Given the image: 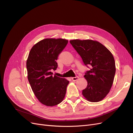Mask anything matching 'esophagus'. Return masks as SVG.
<instances>
[{
	"instance_id": "1",
	"label": "esophagus",
	"mask_w": 133,
	"mask_h": 133,
	"mask_svg": "<svg viewBox=\"0 0 133 133\" xmlns=\"http://www.w3.org/2000/svg\"><path fill=\"white\" fill-rule=\"evenodd\" d=\"M78 79H79L78 76H75V77H73V78H72V80L73 81H76L77 80H78Z\"/></svg>"
}]
</instances>
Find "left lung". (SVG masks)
<instances>
[{"mask_svg":"<svg viewBox=\"0 0 133 133\" xmlns=\"http://www.w3.org/2000/svg\"><path fill=\"white\" fill-rule=\"evenodd\" d=\"M70 43L80 55L84 64L91 66L84 78L87 86L82 95L90 102L103 100L112 86L116 71L113 54L99 42L92 40L75 39Z\"/></svg>","mask_w":133,"mask_h":133,"instance_id":"obj_1","label":"left lung"}]
</instances>
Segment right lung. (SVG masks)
<instances>
[{
	"label": "right lung",
	"instance_id": "1",
	"mask_svg": "<svg viewBox=\"0 0 133 133\" xmlns=\"http://www.w3.org/2000/svg\"><path fill=\"white\" fill-rule=\"evenodd\" d=\"M68 42L61 38L45 39L35 44L29 54L27 78L34 95L45 106L57 105L65 96L69 81L52 75L51 71L57 68L56 60Z\"/></svg>",
	"mask_w": 133,
	"mask_h": 133
}]
</instances>
